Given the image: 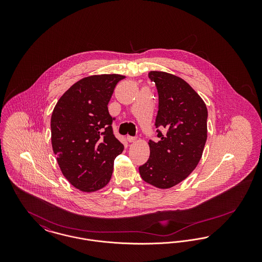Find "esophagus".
<instances>
[{
	"label": "esophagus",
	"instance_id": "34e87169",
	"mask_svg": "<svg viewBox=\"0 0 262 262\" xmlns=\"http://www.w3.org/2000/svg\"><path fill=\"white\" fill-rule=\"evenodd\" d=\"M126 140L128 141V142H135L136 140H137V137H130V136H127L126 137Z\"/></svg>",
	"mask_w": 262,
	"mask_h": 262
}]
</instances>
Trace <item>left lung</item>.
<instances>
[{"instance_id": "1", "label": "left lung", "mask_w": 262, "mask_h": 262, "mask_svg": "<svg viewBox=\"0 0 262 262\" xmlns=\"http://www.w3.org/2000/svg\"><path fill=\"white\" fill-rule=\"evenodd\" d=\"M148 76L158 91L156 127L159 141L149 140L150 156L138 168L142 180L158 188L178 185L195 169L207 139V108L183 78L151 71Z\"/></svg>"}]
</instances>
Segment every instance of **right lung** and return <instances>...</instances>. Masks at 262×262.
Segmentation results:
<instances>
[{
    "mask_svg": "<svg viewBox=\"0 0 262 262\" xmlns=\"http://www.w3.org/2000/svg\"><path fill=\"white\" fill-rule=\"evenodd\" d=\"M121 75H90L69 88L51 117V141L64 178L92 192L111 180L114 160L124 145L113 134L108 103Z\"/></svg>",
    "mask_w": 262,
    "mask_h": 262,
    "instance_id": "add662e5",
    "label": "right lung"
}]
</instances>
